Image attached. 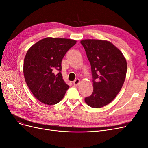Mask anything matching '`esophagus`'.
<instances>
[{
  "label": "esophagus",
  "instance_id": "obj_1",
  "mask_svg": "<svg viewBox=\"0 0 148 148\" xmlns=\"http://www.w3.org/2000/svg\"><path fill=\"white\" fill-rule=\"evenodd\" d=\"M80 82V81L79 79H75V80L73 82V85H75V86H77V85H78L79 84Z\"/></svg>",
  "mask_w": 148,
  "mask_h": 148
}]
</instances>
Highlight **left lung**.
<instances>
[{
	"label": "left lung",
	"instance_id": "8db88e82",
	"mask_svg": "<svg viewBox=\"0 0 148 148\" xmlns=\"http://www.w3.org/2000/svg\"><path fill=\"white\" fill-rule=\"evenodd\" d=\"M91 68L93 92L85 98L92 108L110 103L121 90L127 73V62L123 54L110 42L100 40L80 41Z\"/></svg>",
	"mask_w": 148,
	"mask_h": 148
}]
</instances>
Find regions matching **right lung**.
<instances>
[{
  "mask_svg": "<svg viewBox=\"0 0 148 148\" xmlns=\"http://www.w3.org/2000/svg\"><path fill=\"white\" fill-rule=\"evenodd\" d=\"M75 40L46 38L27 51L23 72L26 84L36 99L47 105L61 101L69 86L63 79L62 61Z\"/></svg>",
  "mask_w": 148,
  "mask_h": 148,
  "instance_id": "right-lung-1",
  "label": "right lung"
}]
</instances>
